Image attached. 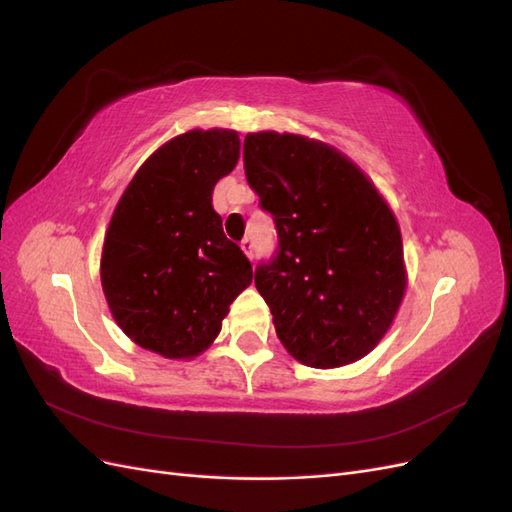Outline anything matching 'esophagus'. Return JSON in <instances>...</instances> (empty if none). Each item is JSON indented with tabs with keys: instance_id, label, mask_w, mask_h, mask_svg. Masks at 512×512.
Masks as SVG:
<instances>
[{
	"instance_id": "34e87169",
	"label": "esophagus",
	"mask_w": 512,
	"mask_h": 512,
	"mask_svg": "<svg viewBox=\"0 0 512 512\" xmlns=\"http://www.w3.org/2000/svg\"><path fill=\"white\" fill-rule=\"evenodd\" d=\"M241 250L245 252V256H247V258L252 260V258H254V241H252L250 237H245V239L241 241Z\"/></svg>"
}]
</instances>
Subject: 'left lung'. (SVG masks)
Here are the masks:
<instances>
[{
    "mask_svg": "<svg viewBox=\"0 0 512 512\" xmlns=\"http://www.w3.org/2000/svg\"><path fill=\"white\" fill-rule=\"evenodd\" d=\"M243 166L277 230L254 284L280 342L318 369L363 359L406 292L393 211L344 153L299 134H247Z\"/></svg>",
    "mask_w": 512,
    "mask_h": 512,
    "instance_id": "obj_1",
    "label": "left lung"
}]
</instances>
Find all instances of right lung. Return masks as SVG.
Returning a JSON list of instances; mask_svg holds the SVG:
<instances>
[{"mask_svg": "<svg viewBox=\"0 0 512 512\" xmlns=\"http://www.w3.org/2000/svg\"><path fill=\"white\" fill-rule=\"evenodd\" d=\"M239 149L232 130L175 136L138 168L108 224L100 262L108 307L132 342L166 359L209 348L252 284L250 260L211 205Z\"/></svg>", "mask_w": 512, "mask_h": 512, "instance_id": "right-lung-1", "label": "right lung"}]
</instances>
